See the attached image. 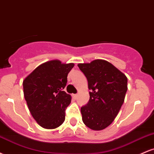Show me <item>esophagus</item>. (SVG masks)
I'll list each match as a JSON object with an SVG mask.
<instances>
[{
	"label": "esophagus",
	"mask_w": 154,
	"mask_h": 154,
	"mask_svg": "<svg viewBox=\"0 0 154 154\" xmlns=\"http://www.w3.org/2000/svg\"><path fill=\"white\" fill-rule=\"evenodd\" d=\"M72 97H73V98L76 99V98H77V94H73V95H72Z\"/></svg>",
	"instance_id": "34e87169"
}]
</instances>
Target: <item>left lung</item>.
<instances>
[{
    "label": "left lung",
    "instance_id": "obj_1",
    "mask_svg": "<svg viewBox=\"0 0 154 154\" xmlns=\"http://www.w3.org/2000/svg\"><path fill=\"white\" fill-rule=\"evenodd\" d=\"M88 82L90 99L81 108L82 121L93 130H102L113 122L124 103L128 78L109 61L95 59L78 63Z\"/></svg>",
    "mask_w": 154,
    "mask_h": 154
}]
</instances>
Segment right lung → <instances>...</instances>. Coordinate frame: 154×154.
Wrapping results in <instances>:
<instances>
[{
	"label": "right lung",
	"mask_w": 154,
	"mask_h": 154,
	"mask_svg": "<svg viewBox=\"0 0 154 154\" xmlns=\"http://www.w3.org/2000/svg\"><path fill=\"white\" fill-rule=\"evenodd\" d=\"M75 64L51 60L35 68L23 81L24 95L32 116L40 126L56 129L65 120L71 95L63 91Z\"/></svg>",
	"instance_id": "1"
}]
</instances>
